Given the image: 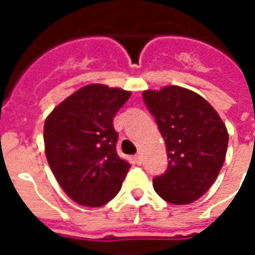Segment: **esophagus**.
<instances>
[{
    "mask_svg": "<svg viewBox=\"0 0 255 255\" xmlns=\"http://www.w3.org/2000/svg\"><path fill=\"white\" fill-rule=\"evenodd\" d=\"M133 160H135V162H136L138 165H140V164H142V154H140V153H138V154H135V157H133Z\"/></svg>",
    "mask_w": 255,
    "mask_h": 255,
    "instance_id": "esophagus-1",
    "label": "esophagus"
}]
</instances>
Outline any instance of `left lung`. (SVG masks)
Returning <instances> with one entry per match:
<instances>
[{
  "mask_svg": "<svg viewBox=\"0 0 255 255\" xmlns=\"http://www.w3.org/2000/svg\"><path fill=\"white\" fill-rule=\"evenodd\" d=\"M143 100L165 140L169 165L153 179L155 192L188 205L212 187L225 161L228 131L203 97L180 86L144 90Z\"/></svg>",
  "mask_w": 255,
  "mask_h": 255,
  "instance_id": "obj_1",
  "label": "left lung"
}]
</instances>
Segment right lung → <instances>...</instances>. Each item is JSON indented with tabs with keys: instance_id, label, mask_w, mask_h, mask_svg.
I'll return each mask as SVG.
<instances>
[{
	"instance_id": "add662e5",
	"label": "right lung",
	"mask_w": 255,
	"mask_h": 255,
	"mask_svg": "<svg viewBox=\"0 0 255 255\" xmlns=\"http://www.w3.org/2000/svg\"><path fill=\"white\" fill-rule=\"evenodd\" d=\"M131 91L87 84L58 104L46 117L43 140L47 162L73 202L100 208L116 197L129 162L116 151L113 117Z\"/></svg>"
}]
</instances>
